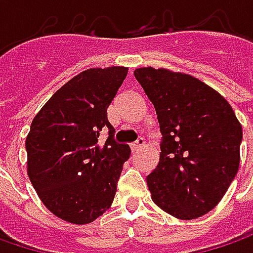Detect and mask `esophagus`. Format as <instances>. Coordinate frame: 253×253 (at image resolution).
Instances as JSON below:
<instances>
[{
	"mask_svg": "<svg viewBox=\"0 0 253 253\" xmlns=\"http://www.w3.org/2000/svg\"><path fill=\"white\" fill-rule=\"evenodd\" d=\"M143 146H145V141H143V139H138L136 142L131 143V151L132 152L139 151V149H141V148H143Z\"/></svg>",
	"mask_w": 253,
	"mask_h": 253,
	"instance_id": "obj_1",
	"label": "esophagus"
}]
</instances>
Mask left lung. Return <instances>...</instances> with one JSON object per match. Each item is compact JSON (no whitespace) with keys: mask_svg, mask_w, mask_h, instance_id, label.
<instances>
[{"mask_svg":"<svg viewBox=\"0 0 253 253\" xmlns=\"http://www.w3.org/2000/svg\"><path fill=\"white\" fill-rule=\"evenodd\" d=\"M162 133L161 158L146 177L153 203L194 219L224 197L239 168L242 126L229 102L199 79L166 69H136Z\"/></svg>","mask_w":253,"mask_h":253,"instance_id":"1","label":"left lung"}]
</instances>
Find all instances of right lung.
Returning <instances> with one entry per match:
<instances>
[{
	"label": "right lung",
	"instance_id": "right-lung-1",
	"mask_svg": "<svg viewBox=\"0 0 253 253\" xmlns=\"http://www.w3.org/2000/svg\"><path fill=\"white\" fill-rule=\"evenodd\" d=\"M126 67L88 69L60 87L31 124L28 176L46 209L72 224H90L111 207L128 145L114 141L107 108ZM109 129L102 147L98 136Z\"/></svg>",
	"mask_w": 253,
	"mask_h": 253
}]
</instances>
